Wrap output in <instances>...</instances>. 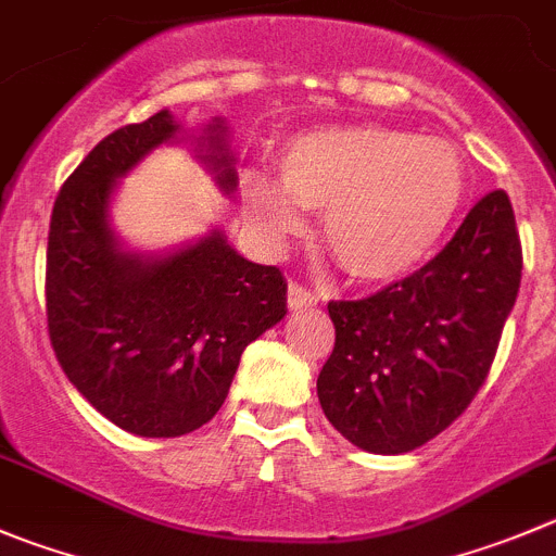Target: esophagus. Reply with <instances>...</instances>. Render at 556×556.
Returning <instances> with one entry per match:
<instances>
[{"instance_id": "esophagus-1", "label": "esophagus", "mask_w": 556, "mask_h": 556, "mask_svg": "<svg viewBox=\"0 0 556 556\" xmlns=\"http://www.w3.org/2000/svg\"><path fill=\"white\" fill-rule=\"evenodd\" d=\"M289 308L292 311H308V308H316L319 305V298H316L311 289H305L303 283H289Z\"/></svg>"}]
</instances>
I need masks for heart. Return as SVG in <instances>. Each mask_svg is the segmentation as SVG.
Wrapping results in <instances>:
<instances>
[{"label": "heart", "instance_id": "1", "mask_svg": "<svg viewBox=\"0 0 556 556\" xmlns=\"http://www.w3.org/2000/svg\"><path fill=\"white\" fill-rule=\"evenodd\" d=\"M275 188L258 174L242 182V210L267 242L321 213V240L363 283H395L445 240L464 202L456 147L390 125H330L298 134L278 155Z\"/></svg>", "mask_w": 556, "mask_h": 556}]
</instances>
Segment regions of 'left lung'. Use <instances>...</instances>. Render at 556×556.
Here are the masks:
<instances>
[{
  "label": "left lung",
  "mask_w": 556,
  "mask_h": 556,
  "mask_svg": "<svg viewBox=\"0 0 556 556\" xmlns=\"http://www.w3.org/2000/svg\"><path fill=\"white\" fill-rule=\"evenodd\" d=\"M519 283L516 215L494 190L426 267L366 300L327 305L336 346L316 379L327 420L379 456L426 445L483 388Z\"/></svg>",
  "instance_id": "left-lung-1"
}]
</instances>
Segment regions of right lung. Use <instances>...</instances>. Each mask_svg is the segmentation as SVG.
<instances>
[{
  "label": "right lung",
  "mask_w": 556,
  "mask_h": 556,
  "mask_svg": "<svg viewBox=\"0 0 556 556\" xmlns=\"http://www.w3.org/2000/svg\"><path fill=\"white\" fill-rule=\"evenodd\" d=\"M179 141L226 195L235 193L224 116L185 130L163 109L105 136L67 177L46 256L49 336L62 371L100 415L150 440L213 420L248 343L287 316L281 269L248 262L218 226L166 251L130 248L114 229L119 182Z\"/></svg>",
  "instance_id": "add662e5"
}]
</instances>
